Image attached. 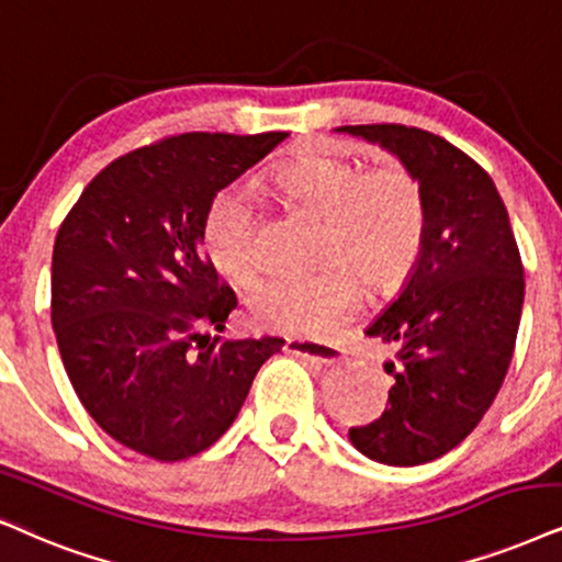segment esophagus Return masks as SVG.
I'll use <instances>...</instances> for the list:
<instances>
[{
    "mask_svg": "<svg viewBox=\"0 0 562 562\" xmlns=\"http://www.w3.org/2000/svg\"><path fill=\"white\" fill-rule=\"evenodd\" d=\"M285 350L297 355L303 360H314V363H337L342 358L339 347L326 345V342H314V339H301V337H288Z\"/></svg>",
    "mask_w": 562,
    "mask_h": 562,
    "instance_id": "obj_1",
    "label": "esophagus"
}]
</instances>
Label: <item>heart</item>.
Segmentation results:
<instances>
[{"mask_svg": "<svg viewBox=\"0 0 562 562\" xmlns=\"http://www.w3.org/2000/svg\"><path fill=\"white\" fill-rule=\"evenodd\" d=\"M269 196L318 217L311 274L277 277L248 301L265 331L322 337L358 303L360 290L394 293L415 272L428 238V199L415 170L386 162L363 170L339 155H303L267 179ZM254 199L225 189L204 217V248L220 274L251 282L261 272Z\"/></svg>", "mask_w": 562, "mask_h": 562, "instance_id": "1", "label": "heart"}]
</instances>
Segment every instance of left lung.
Returning a JSON list of instances; mask_svg holds the SVG:
<instances>
[{
	"label": "left lung",
	"instance_id": "left-lung-1",
	"mask_svg": "<svg viewBox=\"0 0 562 562\" xmlns=\"http://www.w3.org/2000/svg\"><path fill=\"white\" fill-rule=\"evenodd\" d=\"M379 142L415 170L428 199V238L400 297L366 334L392 347L394 386L371 425L350 428L368 459L415 467L477 428L506 379L524 305V265L506 204L487 170L417 126H339Z\"/></svg>",
	"mask_w": 562,
	"mask_h": 562
}]
</instances>
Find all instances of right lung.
I'll use <instances>...</instances> for the list:
<instances>
[{"label":"right lung","mask_w":562,"mask_h":562,"mask_svg":"<svg viewBox=\"0 0 562 562\" xmlns=\"http://www.w3.org/2000/svg\"><path fill=\"white\" fill-rule=\"evenodd\" d=\"M285 132H189L109 162L56 233L52 324L82 407L158 461L210 449L285 339H220L236 293L204 257L220 189Z\"/></svg>","instance_id":"right-lung-1"}]
</instances>
